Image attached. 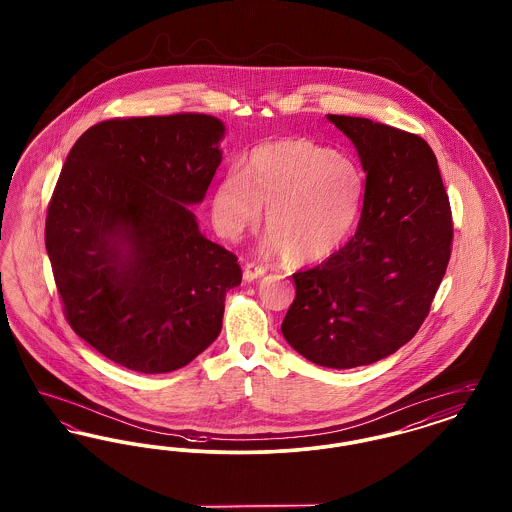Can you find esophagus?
Wrapping results in <instances>:
<instances>
[{
    "instance_id": "34e87169",
    "label": "esophagus",
    "mask_w": 512,
    "mask_h": 512,
    "mask_svg": "<svg viewBox=\"0 0 512 512\" xmlns=\"http://www.w3.org/2000/svg\"><path fill=\"white\" fill-rule=\"evenodd\" d=\"M265 272H267V268L255 265V263H247L244 268V278L247 282H251V280H257V278L265 276Z\"/></svg>"
}]
</instances>
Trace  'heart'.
I'll list each match as a JSON object with an SVG mask.
<instances>
[{"label": "heart", "mask_w": 512, "mask_h": 512, "mask_svg": "<svg viewBox=\"0 0 512 512\" xmlns=\"http://www.w3.org/2000/svg\"><path fill=\"white\" fill-rule=\"evenodd\" d=\"M361 167L305 138L274 140L230 167L211 199V220L222 238L238 240L267 207L265 247L293 261H322L355 230L365 201Z\"/></svg>", "instance_id": "obj_1"}]
</instances>
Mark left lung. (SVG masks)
Listing matches in <instances>:
<instances>
[{
	"label": "left lung",
	"instance_id": "8db88e82",
	"mask_svg": "<svg viewBox=\"0 0 512 512\" xmlns=\"http://www.w3.org/2000/svg\"><path fill=\"white\" fill-rule=\"evenodd\" d=\"M366 172L355 236L318 267L295 272L282 334L311 363L372 365L413 338L451 257L453 222L438 161L409 132L328 115Z\"/></svg>",
	"mask_w": 512,
	"mask_h": 512
}]
</instances>
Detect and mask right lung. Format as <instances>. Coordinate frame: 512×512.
<instances>
[{
    "label": "right lung",
    "mask_w": 512,
    "mask_h": 512,
    "mask_svg": "<svg viewBox=\"0 0 512 512\" xmlns=\"http://www.w3.org/2000/svg\"><path fill=\"white\" fill-rule=\"evenodd\" d=\"M222 138L211 115L111 119L67 155L46 249L71 328L117 365L172 372L220 334L242 268L188 205L207 194Z\"/></svg>",
    "instance_id": "1"
}]
</instances>
